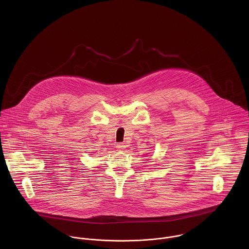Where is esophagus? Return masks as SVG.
I'll use <instances>...</instances> for the list:
<instances>
[{
  "instance_id": "obj_1",
  "label": "esophagus",
  "mask_w": 249,
  "mask_h": 249,
  "mask_svg": "<svg viewBox=\"0 0 249 249\" xmlns=\"http://www.w3.org/2000/svg\"><path fill=\"white\" fill-rule=\"evenodd\" d=\"M116 147L118 150H124L125 148V145L124 143H117Z\"/></svg>"
}]
</instances>
